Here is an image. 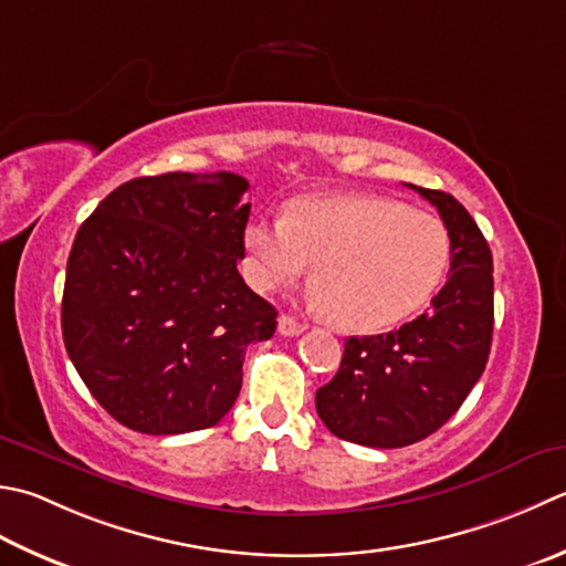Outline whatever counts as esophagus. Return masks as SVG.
I'll return each mask as SVG.
<instances>
[{
    "label": "esophagus",
    "instance_id": "esophagus-1",
    "mask_svg": "<svg viewBox=\"0 0 566 566\" xmlns=\"http://www.w3.org/2000/svg\"><path fill=\"white\" fill-rule=\"evenodd\" d=\"M304 331H306V324H302V321H296L290 314L280 316V334L282 336H298V334H304Z\"/></svg>",
    "mask_w": 566,
    "mask_h": 566
}]
</instances>
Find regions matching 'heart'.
Wrapping results in <instances>:
<instances>
[{"label":"heart","instance_id":"heart-1","mask_svg":"<svg viewBox=\"0 0 566 566\" xmlns=\"http://www.w3.org/2000/svg\"><path fill=\"white\" fill-rule=\"evenodd\" d=\"M242 240L254 290L302 280L314 262L316 302L336 326L358 334L422 308L451 258L439 218L382 196L302 198L290 216L252 218Z\"/></svg>","mask_w":566,"mask_h":566}]
</instances>
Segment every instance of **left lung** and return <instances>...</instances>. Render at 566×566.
<instances>
[{
    "label": "left lung",
    "mask_w": 566,
    "mask_h": 566,
    "mask_svg": "<svg viewBox=\"0 0 566 566\" xmlns=\"http://www.w3.org/2000/svg\"><path fill=\"white\" fill-rule=\"evenodd\" d=\"M439 210L451 272L427 314L380 336H350L334 380L316 390L331 434L400 449L447 424L485 370L493 338V258L457 198L409 184Z\"/></svg>",
    "instance_id": "obj_1"
}]
</instances>
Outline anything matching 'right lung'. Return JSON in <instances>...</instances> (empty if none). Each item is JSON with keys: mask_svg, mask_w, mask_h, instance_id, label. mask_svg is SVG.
I'll list each match as a JSON object with an SVG mask.
<instances>
[{"mask_svg": "<svg viewBox=\"0 0 566 566\" xmlns=\"http://www.w3.org/2000/svg\"><path fill=\"white\" fill-rule=\"evenodd\" d=\"M250 184L238 174L142 176L99 201L73 240L63 343L109 417L142 434L218 424L250 343L276 308L238 272Z\"/></svg>", "mask_w": 566, "mask_h": 566, "instance_id": "right-lung-1", "label": "right lung"}]
</instances>
